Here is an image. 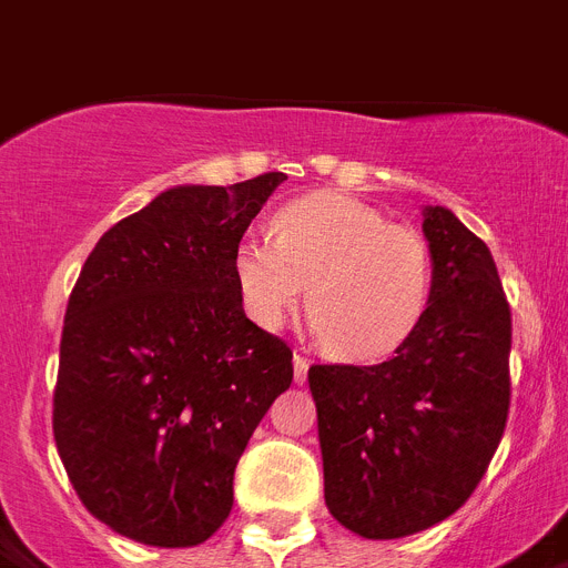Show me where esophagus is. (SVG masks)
<instances>
[{
  "mask_svg": "<svg viewBox=\"0 0 568 568\" xmlns=\"http://www.w3.org/2000/svg\"><path fill=\"white\" fill-rule=\"evenodd\" d=\"M308 357L306 355H294V381H297V384H306V378H308Z\"/></svg>",
  "mask_w": 568,
  "mask_h": 568,
  "instance_id": "esophagus-1",
  "label": "esophagus"
}]
</instances>
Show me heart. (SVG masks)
<instances>
[{"label":"heart","mask_w":568,"mask_h":568,"mask_svg":"<svg viewBox=\"0 0 568 568\" xmlns=\"http://www.w3.org/2000/svg\"><path fill=\"white\" fill-rule=\"evenodd\" d=\"M247 317L276 328L306 292V314L328 355L381 361L413 337L430 306L433 254L416 227L395 225L349 195H308L271 219V240L233 251Z\"/></svg>","instance_id":"1"}]
</instances>
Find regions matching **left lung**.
<instances>
[{"instance_id":"left-lung-1","label":"left lung","mask_w":568,"mask_h":568,"mask_svg":"<svg viewBox=\"0 0 568 568\" xmlns=\"http://www.w3.org/2000/svg\"><path fill=\"white\" fill-rule=\"evenodd\" d=\"M422 227L433 294L413 337L384 364L308 369L328 511L369 540L459 511L511 407V306L494 256L447 207H424Z\"/></svg>"}]
</instances>
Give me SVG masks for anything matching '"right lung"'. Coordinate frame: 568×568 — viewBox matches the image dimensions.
Masks as SVG:
<instances>
[{
    "mask_svg": "<svg viewBox=\"0 0 568 568\" xmlns=\"http://www.w3.org/2000/svg\"><path fill=\"white\" fill-rule=\"evenodd\" d=\"M285 173L173 187L109 227L65 308L54 442L112 531L199 546L233 508V470L292 387L288 343L245 317L233 251Z\"/></svg>",
    "mask_w": 568,
    "mask_h": 568,
    "instance_id": "add662e5",
    "label": "right lung"
}]
</instances>
